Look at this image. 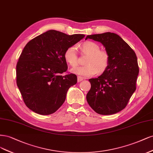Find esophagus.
I'll list each match as a JSON object with an SVG mask.
<instances>
[{
    "instance_id": "34e87169",
    "label": "esophagus",
    "mask_w": 153,
    "mask_h": 153,
    "mask_svg": "<svg viewBox=\"0 0 153 153\" xmlns=\"http://www.w3.org/2000/svg\"><path fill=\"white\" fill-rule=\"evenodd\" d=\"M83 80V78L80 77V76H78L77 77V82H81Z\"/></svg>"
}]
</instances>
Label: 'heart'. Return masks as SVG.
<instances>
[{"mask_svg": "<svg viewBox=\"0 0 153 153\" xmlns=\"http://www.w3.org/2000/svg\"><path fill=\"white\" fill-rule=\"evenodd\" d=\"M82 54L88 55L85 60L86 65L73 68L72 72L82 77H91L98 72H104L109 64V55L104 50H100L98 44L93 41H86L81 46ZM64 59L71 67L77 65V55L74 46L68 47L64 53Z\"/></svg>", "mask_w": 153, "mask_h": 153, "instance_id": "obj_1", "label": "heart"}]
</instances>
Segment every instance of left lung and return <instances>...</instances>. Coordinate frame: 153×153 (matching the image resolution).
<instances>
[{
    "label": "left lung",
    "instance_id": "obj_1",
    "mask_svg": "<svg viewBox=\"0 0 153 153\" xmlns=\"http://www.w3.org/2000/svg\"><path fill=\"white\" fill-rule=\"evenodd\" d=\"M87 39L101 42L109 55L107 69L99 77L89 79L91 89L86 95L87 102L98 114H116L125 109L136 90L139 72L136 54L114 33L94 34Z\"/></svg>",
    "mask_w": 153,
    "mask_h": 153
}]
</instances>
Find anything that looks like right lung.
<instances>
[{
	"instance_id": "add662e5",
	"label": "right lung",
	"mask_w": 153,
	"mask_h": 153,
	"mask_svg": "<svg viewBox=\"0 0 153 153\" xmlns=\"http://www.w3.org/2000/svg\"><path fill=\"white\" fill-rule=\"evenodd\" d=\"M85 36L51 30L26 44L16 65V84L28 109L49 115L62 106L77 80L74 74L61 76L68 68L64 53Z\"/></svg>"
}]
</instances>
